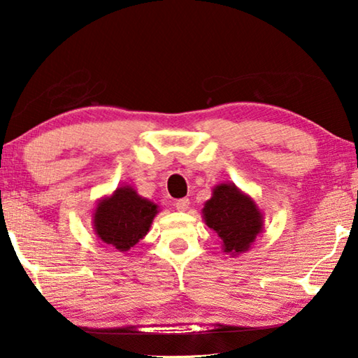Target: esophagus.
Listing matches in <instances>:
<instances>
[{
  "mask_svg": "<svg viewBox=\"0 0 358 358\" xmlns=\"http://www.w3.org/2000/svg\"><path fill=\"white\" fill-rule=\"evenodd\" d=\"M175 208H177L178 211H186L187 208H189V199H180V201L175 202Z\"/></svg>",
  "mask_w": 358,
  "mask_h": 358,
  "instance_id": "1",
  "label": "esophagus"
}]
</instances>
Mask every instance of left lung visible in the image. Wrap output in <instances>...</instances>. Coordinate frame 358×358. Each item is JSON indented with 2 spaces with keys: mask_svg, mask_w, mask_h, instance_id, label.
<instances>
[{
  "mask_svg": "<svg viewBox=\"0 0 358 358\" xmlns=\"http://www.w3.org/2000/svg\"><path fill=\"white\" fill-rule=\"evenodd\" d=\"M205 224L222 240L224 252H246L262 232L264 216L256 202L234 183H221L202 210Z\"/></svg>",
  "mask_w": 358,
  "mask_h": 358,
  "instance_id": "1",
  "label": "left lung"
}]
</instances>
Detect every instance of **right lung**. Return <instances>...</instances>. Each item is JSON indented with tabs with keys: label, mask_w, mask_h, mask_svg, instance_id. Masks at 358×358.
Returning <instances> with one entry per match:
<instances>
[{
	"label": "right lung",
	"mask_w": 358,
	"mask_h": 358,
	"mask_svg": "<svg viewBox=\"0 0 358 358\" xmlns=\"http://www.w3.org/2000/svg\"><path fill=\"white\" fill-rule=\"evenodd\" d=\"M157 215V205L138 196L134 187L120 186L98 202L93 215L94 232L102 243L121 252L143 238Z\"/></svg>",
	"instance_id": "add662e5"
}]
</instances>
